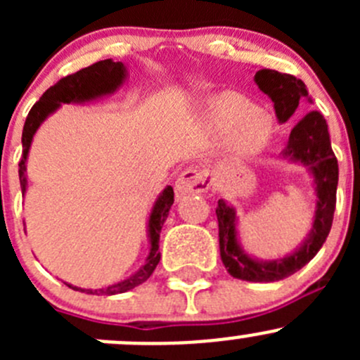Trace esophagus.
<instances>
[{
  "label": "esophagus",
  "instance_id": "34e87169",
  "mask_svg": "<svg viewBox=\"0 0 360 360\" xmlns=\"http://www.w3.org/2000/svg\"><path fill=\"white\" fill-rule=\"evenodd\" d=\"M210 188L209 174L205 170L197 169V167H188L186 170L179 174L176 181V193L177 197L190 193H205Z\"/></svg>",
  "mask_w": 360,
  "mask_h": 360
}]
</instances>
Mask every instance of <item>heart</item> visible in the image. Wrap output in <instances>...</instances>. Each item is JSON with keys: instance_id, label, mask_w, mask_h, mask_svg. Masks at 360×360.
Here are the masks:
<instances>
[{"instance_id": "b5f03b06", "label": "heart", "mask_w": 360, "mask_h": 360, "mask_svg": "<svg viewBox=\"0 0 360 360\" xmlns=\"http://www.w3.org/2000/svg\"><path fill=\"white\" fill-rule=\"evenodd\" d=\"M207 123L217 132H230V148L238 157L263 150L271 134V122L250 101L224 94L210 101Z\"/></svg>"}]
</instances>
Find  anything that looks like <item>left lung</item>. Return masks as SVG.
Masks as SVG:
<instances>
[{
  "mask_svg": "<svg viewBox=\"0 0 360 360\" xmlns=\"http://www.w3.org/2000/svg\"><path fill=\"white\" fill-rule=\"evenodd\" d=\"M254 82L271 99L278 122L285 123L296 112L300 101L307 99L308 90L301 79L274 69H259ZM282 158L301 163L314 177L317 205L310 233L294 252L281 259L261 261L250 257L237 237V212L224 200L217 202L216 216L219 223V252L224 268L235 278L248 282H277L310 263L331 231L336 207L338 160L333 153L328 123L319 111H310L294 125Z\"/></svg>",
  "mask_w": 360,
  "mask_h": 360,
  "instance_id": "obj_1",
  "label": "left lung"
}]
</instances>
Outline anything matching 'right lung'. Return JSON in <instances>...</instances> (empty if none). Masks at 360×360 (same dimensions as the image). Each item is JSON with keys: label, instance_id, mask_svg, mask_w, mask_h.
Wrapping results in <instances>:
<instances>
[{"label": "right lung", "instance_id": "obj_1", "mask_svg": "<svg viewBox=\"0 0 360 360\" xmlns=\"http://www.w3.org/2000/svg\"><path fill=\"white\" fill-rule=\"evenodd\" d=\"M127 68L123 63H115V60L106 59L99 60V63L92 64L89 68L79 69L75 75H69L66 78L59 79L53 86H50L38 103L31 108L27 118H25L24 130H22V158L19 162V179L20 188H22V195L27 190V179H25V162H27L29 148H31L32 137H34L36 130L39 129L43 122L49 118L52 112L59 110L63 104L69 103H89V101L99 99L103 96H110L116 92L120 86L125 83L127 79ZM174 203V190L172 186H167L162 193L158 195L157 202H155L153 209H151L150 219H148V238H150V254L146 257V263L127 277L125 281H120L116 284L108 285L103 289H82L76 285L66 284L68 288L75 289V291L86 292V294H104V296H112V294H122L130 291V289L137 288L139 284L146 282L153 270L157 268L160 261V231H162L163 223H165L169 210Z\"/></svg>", "mask_w": 360, "mask_h": 360}]
</instances>
